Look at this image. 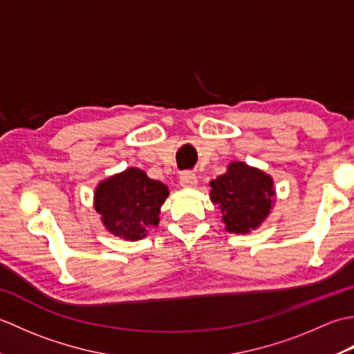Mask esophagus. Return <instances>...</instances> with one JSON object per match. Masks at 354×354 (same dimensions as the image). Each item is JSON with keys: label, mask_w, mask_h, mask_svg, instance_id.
Here are the masks:
<instances>
[{"label": "esophagus", "mask_w": 354, "mask_h": 354, "mask_svg": "<svg viewBox=\"0 0 354 354\" xmlns=\"http://www.w3.org/2000/svg\"><path fill=\"white\" fill-rule=\"evenodd\" d=\"M179 184L184 189H193V187L198 185V178L192 171H184L181 176H179Z\"/></svg>", "instance_id": "1"}]
</instances>
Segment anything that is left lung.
Masks as SVG:
<instances>
[{"label":"left lung","mask_w":354,"mask_h":354,"mask_svg":"<svg viewBox=\"0 0 354 354\" xmlns=\"http://www.w3.org/2000/svg\"><path fill=\"white\" fill-rule=\"evenodd\" d=\"M213 204L219 205L228 232L246 234L259 228L274 204L272 178L240 161L228 165L223 175L209 183Z\"/></svg>","instance_id":"8db88e82"}]
</instances>
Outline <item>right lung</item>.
I'll use <instances>...</instances> for the list:
<instances>
[{"label":"right lung","mask_w":354,"mask_h":354,"mask_svg":"<svg viewBox=\"0 0 354 354\" xmlns=\"http://www.w3.org/2000/svg\"><path fill=\"white\" fill-rule=\"evenodd\" d=\"M169 189L135 167L104 179L94 193V208L111 234L124 240L146 237L160 222V209Z\"/></svg>","instance_id":"right-lung-1"}]
</instances>
